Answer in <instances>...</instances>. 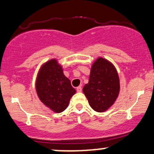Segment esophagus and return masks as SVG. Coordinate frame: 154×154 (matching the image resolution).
Returning <instances> with one entry per match:
<instances>
[{
  "instance_id": "obj_1",
  "label": "esophagus",
  "mask_w": 154,
  "mask_h": 154,
  "mask_svg": "<svg viewBox=\"0 0 154 154\" xmlns=\"http://www.w3.org/2000/svg\"><path fill=\"white\" fill-rule=\"evenodd\" d=\"M77 92H81V91H82V87H81V86H78V87L77 88Z\"/></svg>"
}]
</instances>
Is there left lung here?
<instances>
[{
    "label": "left lung",
    "instance_id": "1",
    "mask_svg": "<svg viewBox=\"0 0 154 154\" xmlns=\"http://www.w3.org/2000/svg\"><path fill=\"white\" fill-rule=\"evenodd\" d=\"M89 104L99 112L107 110L116 102L120 92V80L114 65L98 58L92 64L88 83L83 87Z\"/></svg>",
    "mask_w": 154,
    "mask_h": 154
}]
</instances>
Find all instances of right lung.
Wrapping results in <instances>:
<instances>
[{
	"label": "right lung",
	"mask_w": 154,
	"mask_h": 154,
	"mask_svg": "<svg viewBox=\"0 0 154 154\" xmlns=\"http://www.w3.org/2000/svg\"><path fill=\"white\" fill-rule=\"evenodd\" d=\"M36 90L41 102L57 113L66 109L76 93L56 59H51L42 66L37 74Z\"/></svg>",
	"instance_id": "add662e5"
}]
</instances>
